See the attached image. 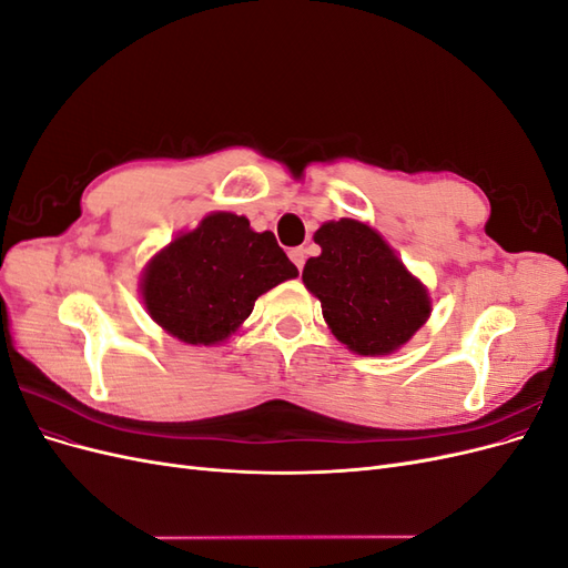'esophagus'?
I'll list each match as a JSON object with an SVG mask.
<instances>
[{"instance_id": "34e87169", "label": "esophagus", "mask_w": 568, "mask_h": 568, "mask_svg": "<svg viewBox=\"0 0 568 568\" xmlns=\"http://www.w3.org/2000/svg\"><path fill=\"white\" fill-rule=\"evenodd\" d=\"M288 257H291V261H294V265H296L298 272H301L303 265H305V248H291V251H288Z\"/></svg>"}]
</instances>
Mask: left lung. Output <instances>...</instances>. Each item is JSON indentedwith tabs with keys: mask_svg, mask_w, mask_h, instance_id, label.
Listing matches in <instances>:
<instances>
[{
	"mask_svg": "<svg viewBox=\"0 0 568 568\" xmlns=\"http://www.w3.org/2000/svg\"><path fill=\"white\" fill-rule=\"evenodd\" d=\"M315 244L322 253L305 263L303 284L320 298L332 334L353 353H395L432 315L426 286L365 222H324Z\"/></svg>",
	"mask_w": 568,
	"mask_h": 568,
	"instance_id": "1",
	"label": "left lung"
}]
</instances>
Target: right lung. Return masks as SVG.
<instances>
[{
  "label": "right lung",
  "mask_w": 568,
  "mask_h": 568,
  "mask_svg": "<svg viewBox=\"0 0 568 568\" xmlns=\"http://www.w3.org/2000/svg\"><path fill=\"white\" fill-rule=\"evenodd\" d=\"M294 277L272 232H253L244 215L211 213L151 257L140 288L170 336L215 346L244 324L257 296Z\"/></svg>",
  "instance_id": "right-lung-1"
}]
</instances>
